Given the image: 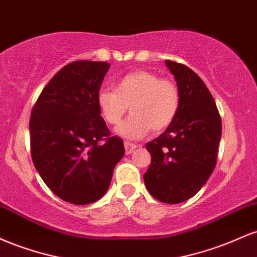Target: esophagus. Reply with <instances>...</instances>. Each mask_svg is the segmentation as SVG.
Returning <instances> with one entry per match:
<instances>
[{
	"label": "esophagus",
	"instance_id": "34e87169",
	"mask_svg": "<svg viewBox=\"0 0 257 257\" xmlns=\"http://www.w3.org/2000/svg\"><path fill=\"white\" fill-rule=\"evenodd\" d=\"M124 149H125L126 155H131V153L134 151L135 149H137V145H135V144H132V143H128V141H125Z\"/></svg>",
	"mask_w": 257,
	"mask_h": 257
}]
</instances>
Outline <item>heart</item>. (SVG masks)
Segmentation results:
<instances>
[{
	"instance_id": "obj_1",
	"label": "heart",
	"mask_w": 257,
	"mask_h": 257,
	"mask_svg": "<svg viewBox=\"0 0 257 257\" xmlns=\"http://www.w3.org/2000/svg\"><path fill=\"white\" fill-rule=\"evenodd\" d=\"M96 102L111 125L119 124L131 106L132 117L117 132L126 139H140L151 129L162 132L172 124L179 112L180 90L170 79L138 70L120 77L114 90H100Z\"/></svg>"
}]
</instances>
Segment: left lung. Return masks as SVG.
<instances>
[{
	"mask_svg": "<svg viewBox=\"0 0 257 257\" xmlns=\"http://www.w3.org/2000/svg\"><path fill=\"white\" fill-rule=\"evenodd\" d=\"M180 90V107L163 134L146 144L151 164L144 174L159 202L178 204L193 197L214 172L221 117L204 82L185 65L166 60Z\"/></svg>",
	"mask_w": 257,
	"mask_h": 257,
	"instance_id": "8db88e82",
	"label": "left lung"
}]
</instances>
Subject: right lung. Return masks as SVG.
I'll use <instances>...</instances> for the list:
<instances>
[{
	"instance_id": "right-lung-1",
	"label": "right lung",
	"mask_w": 257,
	"mask_h": 257,
	"mask_svg": "<svg viewBox=\"0 0 257 257\" xmlns=\"http://www.w3.org/2000/svg\"><path fill=\"white\" fill-rule=\"evenodd\" d=\"M110 64L77 60L43 88L30 117L31 157L44 184L76 205L96 202L108 190L124 156L111 137L96 98Z\"/></svg>"
}]
</instances>
